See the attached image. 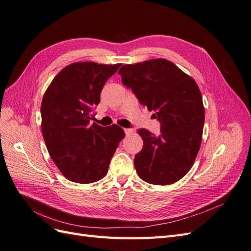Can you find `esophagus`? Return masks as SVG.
Masks as SVG:
<instances>
[{"mask_svg":"<svg viewBox=\"0 0 251 251\" xmlns=\"http://www.w3.org/2000/svg\"><path fill=\"white\" fill-rule=\"evenodd\" d=\"M133 128H125V133L126 134V135H130V134H132L133 133Z\"/></svg>","mask_w":251,"mask_h":251,"instance_id":"esophagus-1","label":"esophagus"}]
</instances>
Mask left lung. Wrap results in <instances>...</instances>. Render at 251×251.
I'll list each match as a JSON object with an SVG mask.
<instances>
[{"label":"left lung","instance_id":"1","mask_svg":"<svg viewBox=\"0 0 251 251\" xmlns=\"http://www.w3.org/2000/svg\"><path fill=\"white\" fill-rule=\"evenodd\" d=\"M118 74L160 123L158 136L138 131L143 148L134 159L136 172L151 184L177 182L192 169L201 146L204 107L198 85L163 58L124 65Z\"/></svg>","mask_w":251,"mask_h":251}]
</instances>
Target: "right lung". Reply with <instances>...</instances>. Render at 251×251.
Here are the masks:
<instances>
[{
    "label": "right lung",
    "instance_id": "obj_1",
    "mask_svg": "<svg viewBox=\"0 0 251 251\" xmlns=\"http://www.w3.org/2000/svg\"><path fill=\"white\" fill-rule=\"evenodd\" d=\"M120 66L71 64L45 92L41 107L44 140L53 162L68 180L92 183L102 179L125 137L116 125L104 127L90 123L105 81Z\"/></svg>",
    "mask_w": 251,
    "mask_h": 251
}]
</instances>
